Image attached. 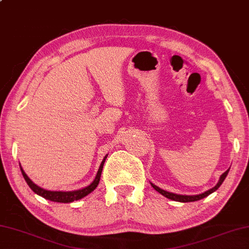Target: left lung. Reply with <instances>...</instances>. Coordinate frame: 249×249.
<instances>
[{"instance_id": "8db88e82", "label": "left lung", "mask_w": 249, "mask_h": 249, "mask_svg": "<svg viewBox=\"0 0 249 249\" xmlns=\"http://www.w3.org/2000/svg\"><path fill=\"white\" fill-rule=\"evenodd\" d=\"M228 172H229V169H227V171H226L225 173H223V174L220 176V179H219L218 184L215 185L214 187H212V189L208 190L207 192L201 193V194H197V196H179V194L169 193V192H167V191H164V190L160 189V187L156 186L155 184H153V183H151V186H153L154 189L157 191V192H160V193L161 194V196H166L167 199H171V200H174V201H178V202H193V201H197V200L203 199V197L208 196L209 194H211L212 192H214L215 190H218V187L222 184L223 181H225L226 176L228 175Z\"/></svg>"}]
</instances>
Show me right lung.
I'll list each match as a JSON object with an SVG mask.
<instances>
[{
  "instance_id": "obj_1",
  "label": "right lung",
  "mask_w": 249,
  "mask_h": 249,
  "mask_svg": "<svg viewBox=\"0 0 249 249\" xmlns=\"http://www.w3.org/2000/svg\"><path fill=\"white\" fill-rule=\"evenodd\" d=\"M106 158L107 156L104 157V160H102V163L100 165V168L98 171V174L95 176V179L93 181L91 184L89 186L84 187V189L82 190H77V191H71V192H57V191H47L41 189V187H39L38 185H36L34 182L31 181L30 178H28L26 173L22 168H21V173H22L24 179H26L27 184L30 186V189L34 191L35 193H37L38 196H40L42 197H45L47 200H50V201H53V202H62V203H70V202H73V201H76V200H80L82 197H84L88 196L92 192V191L95 190V187L98 186L99 182H100V178H101V173H102V169H103V164L104 161H106Z\"/></svg>"
}]
</instances>
